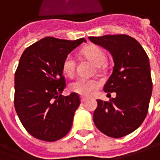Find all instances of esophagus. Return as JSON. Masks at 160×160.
<instances>
[{"instance_id":"esophagus-1","label":"esophagus","mask_w":160,"mask_h":160,"mask_svg":"<svg viewBox=\"0 0 160 160\" xmlns=\"http://www.w3.org/2000/svg\"><path fill=\"white\" fill-rule=\"evenodd\" d=\"M87 100H88V99L87 98V97H81V98H80V101H81L82 102H86Z\"/></svg>"}]
</instances>
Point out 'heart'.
I'll use <instances>...</instances> for the list:
<instances>
[{
  "mask_svg": "<svg viewBox=\"0 0 160 160\" xmlns=\"http://www.w3.org/2000/svg\"><path fill=\"white\" fill-rule=\"evenodd\" d=\"M83 54L96 66H102L106 61V54L96 45H89L83 50ZM76 62L72 55L66 56L62 64L63 72L68 77H72L75 73ZM99 87V83L94 80L79 78L70 84V88L76 94L88 96Z\"/></svg>",
  "mask_w": 160,
  "mask_h": 160,
  "instance_id": "1",
  "label": "heart"
}]
</instances>
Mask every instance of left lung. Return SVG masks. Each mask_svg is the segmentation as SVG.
I'll return each instance as SVG.
<instances>
[{"instance_id":"left-lung-1","label":"left lung","mask_w":160,"mask_h":160,"mask_svg":"<svg viewBox=\"0 0 160 160\" xmlns=\"http://www.w3.org/2000/svg\"><path fill=\"white\" fill-rule=\"evenodd\" d=\"M88 39L111 54L113 72L103 90L108 95L117 94L109 102L97 100L94 122L103 134L119 138L137 130L147 115L152 93L149 58L141 44L127 35Z\"/></svg>"}]
</instances>
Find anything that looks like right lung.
Masks as SVG:
<instances>
[{
	"instance_id": "obj_1",
	"label": "right lung",
	"mask_w": 160,
	"mask_h": 160,
	"mask_svg": "<svg viewBox=\"0 0 160 160\" xmlns=\"http://www.w3.org/2000/svg\"><path fill=\"white\" fill-rule=\"evenodd\" d=\"M83 42L47 37L21 56L15 73V108L25 130L38 139L54 142L71 130L80 100L76 93L61 94L66 88L62 64Z\"/></svg>"
}]
</instances>
